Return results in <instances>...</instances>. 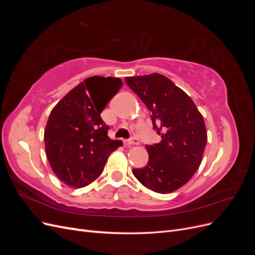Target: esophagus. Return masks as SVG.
Segmentation results:
<instances>
[{"mask_svg":"<svg viewBox=\"0 0 255 255\" xmlns=\"http://www.w3.org/2000/svg\"><path fill=\"white\" fill-rule=\"evenodd\" d=\"M123 143L126 145H130V144H139V141H138L137 138H132V139H125L123 140Z\"/></svg>","mask_w":255,"mask_h":255,"instance_id":"34e87169","label":"esophagus"}]
</instances>
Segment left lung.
Masks as SVG:
<instances>
[{"mask_svg":"<svg viewBox=\"0 0 255 255\" xmlns=\"http://www.w3.org/2000/svg\"><path fill=\"white\" fill-rule=\"evenodd\" d=\"M151 113L159 143L146 144V166L132 172L144 187L169 194L186 184L201 164L207 141L205 123L194 101L166 76L153 73L126 78Z\"/></svg>","mask_w":255,"mask_h":255,"instance_id":"obj_1","label":"left lung"}]
</instances>
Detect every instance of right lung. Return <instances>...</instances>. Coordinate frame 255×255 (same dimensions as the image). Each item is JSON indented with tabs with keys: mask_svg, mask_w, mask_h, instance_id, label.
Here are the masks:
<instances>
[{
	"mask_svg": "<svg viewBox=\"0 0 255 255\" xmlns=\"http://www.w3.org/2000/svg\"><path fill=\"white\" fill-rule=\"evenodd\" d=\"M121 80L92 76L79 84L52 110L44 130L45 152L54 173L68 186L81 188L103 172L110 154L122 142L107 135L101 118Z\"/></svg>",
	"mask_w": 255,
	"mask_h": 255,
	"instance_id": "right-lung-1",
	"label": "right lung"
}]
</instances>
